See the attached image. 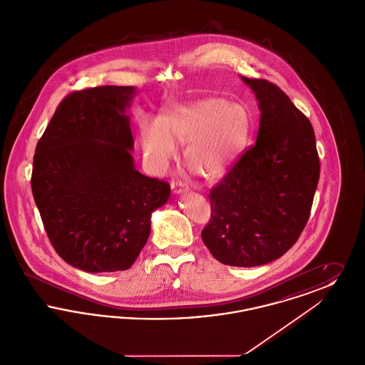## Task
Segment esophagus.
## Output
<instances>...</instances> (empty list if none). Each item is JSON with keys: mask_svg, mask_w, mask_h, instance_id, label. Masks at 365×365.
Returning <instances> with one entry per match:
<instances>
[{"mask_svg": "<svg viewBox=\"0 0 365 365\" xmlns=\"http://www.w3.org/2000/svg\"><path fill=\"white\" fill-rule=\"evenodd\" d=\"M171 189L174 191L175 194L178 195V194H183V192H187L189 191V187L185 185V183H182V182H176V183H173L171 185Z\"/></svg>", "mask_w": 365, "mask_h": 365, "instance_id": "obj_1", "label": "esophagus"}]
</instances>
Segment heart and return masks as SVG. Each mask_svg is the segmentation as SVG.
Instances as JSON below:
<instances>
[{"instance_id": "1", "label": "heart", "mask_w": 365, "mask_h": 365, "mask_svg": "<svg viewBox=\"0 0 365 365\" xmlns=\"http://www.w3.org/2000/svg\"><path fill=\"white\" fill-rule=\"evenodd\" d=\"M250 130L243 105L225 98H202L167 106L157 120H139L143 160L163 174L185 145L183 160L192 173L216 179L226 174L241 155Z\"/></svg>"}]
</instances>
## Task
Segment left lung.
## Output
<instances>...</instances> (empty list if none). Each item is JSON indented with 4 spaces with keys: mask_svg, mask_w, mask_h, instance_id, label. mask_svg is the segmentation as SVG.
Here are the masks:
<instances>
[{
    "mask_svg": "<svg viewBox=\"0 0 365 365\" xmlns=\"http://www.w3.org/2000/svg\"><path fill=\"white\" fill-rule=\"evenodd\" d=\"M257 98L256 143L210 191V222L201 237L212 256L232 267L282 257L309 219L320 163L309 119L277 85L241 76Z\"/></svg>",
    "mask_w": 365,
    "mask_h": 365,
    "instance_id": "left-lung-1",
    "label": "left lung"
}]
</instances>
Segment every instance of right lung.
Segmentation results:
<instances>
[{
    "mask_svg": "<svg viewBox=\"0 0 365 365\" xmlns=\"http://www.w3.org/2000/svg\"><path fill=\"white\" fill-rule=\"evenodd\" d=\"M134 86L71 93L36 143L31 189L57 255L91 272L128 269L171 194L135 170L130 127Z\"/></svg>",
    "mask_w": 365,
    "mask_h": 365,
    "instance_id": "1",
    "label": "right lung"
}]
</instances>
